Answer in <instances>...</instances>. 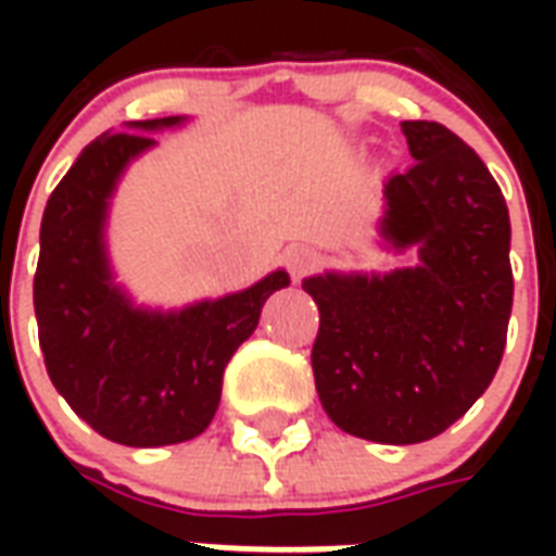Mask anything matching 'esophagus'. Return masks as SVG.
Instances as JSON below:
<instances>
[{"mask_svg": "<svg viewBox=\"0 0 556 556\" xmlns=\"http://www.w3.org/2000/svg\"><path fill=\"white\" fill-rule=\"evenodd\" d=\"M286 265H289L291 277L301 279L303 274L315 265V253L313 250H306V247H291L289 253H286Z\"/></svg>", "mask_w": 556, "mask_h": 556, "instance_id": "esophagus-1", "label": "esophagus"}]
</instances>
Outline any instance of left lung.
Wrapping results in <instances>:
<instances>
[{
  "mask_svg": "<svg viewBox=\"0 0 556 556\" xmlns=\"http://www.w3.org/2000/svg\"><path fill=\"white\" fill-rule=\"evenodd\" d=\"M408 172L384 184L381 235L419 265L303 279L318 306L313 375L327 417L375 443L429 441L501 366L513 313L509 207L473 148L438 122H402Z\"/></svg>",
  "mask_w": 556,
  "mask_h": 556,
  "instance_id": "left-lung-1",
  "label": "left lung"
}]
</instances>
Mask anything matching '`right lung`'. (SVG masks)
I'll use <instances>...</instances> for the list:
<instances>
[{
  "label": "right lung",
  "mask_w": 556,
  "mask_h": 556,
  "mask_svg": "<svg viewBox=\"0 0 556 556\" xmlns=\"http://www.w3.org/2000/svg\"><path fill=\"white\" fill-rule=\"evenodd\" d=\"M181 118L137 122L157 130ZM103 134L83 148L41 219L35 315L53 387L91 429L125 446H166L207 429L231 354L258 325L262 306L289 286L286 270L181 313L134 309L110 282L103 253L106 199L148 134Z\"/></svg>",
  "instance_id": "obj_1"
}]
</instances>
